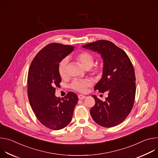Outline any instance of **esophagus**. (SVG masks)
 Masks as SVG:
<instances>
[{"instance_id":"1","label":"esophagus","mask_w":158,"mask_h":158,"mask_svg":"<svg viewBox=\"0 0 158 158\" xmlns=\"http://www.w3.org/2000/svg\"><path fill=\"white\" fill-rule=\"evenodd\" d=\"M78 98H79V99L82 100V99H85V96H84V95L79 94V95H78Z\"/></svg>"}]
</instances>
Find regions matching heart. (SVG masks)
<instances>
[{
    "label": "heart",
    "mask_w": 158,
    "mask_h": 158,
    "mask_svg": "<svg viewBox=\"0 0 158 158\" xmlns=\"http://www.w3.org/2000/svg\"><path fill=\"white\" fill-rule=\"evenodd\" d=\"M76 59L85 69H88L93 66L94 62V56L90 52L86 51H82L76 55ZM68 64V58H64L59 64L58 72L61 77H65L67 75V66ZM95 71L97 69H94ZM93 84V81L89 79H76L73 81L71 86V88L75 91L80 93H84L86 91L87 88L91 86Z\"/></svg>",
    "instance_id": "obj_1"
}]
</instances>
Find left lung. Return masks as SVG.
I'll return each instance as SVG.
<instances>
[{"label":"left lung","mask_w":158,"mask_h":158,"mask_svg":"<svg viewBox=\"0 0 158 158\" xmlns=\"http://www.w3.org/2000/svg\"><path fill=\"white\" fill-rule=\"evenodd\" d=\"M99 54L103 60L102 75L94 90L108 93L105 101L93 95L95 105L90 113L93 120L105 127L116 126L129 115L136 94L133 65L126 53L109 40H100L82 46Z\"/></svg>","instance_id":"1"}]
</instances>
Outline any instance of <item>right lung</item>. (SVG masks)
Returning <instances> with one entry per match:
<instances>
[{"label": "right lung", "mask_w": 158, "mask_h": 158, "mask_svg": "<svg viewBox=\"0 0 158 158\" xmlns=\"http://www.w3.org/2000/svg\"><path fill=\"white\" fill-rule=\"evenodd\" d=\"M74 46L52 43L40 50L31 62L28 73V98L38 120L46 127L59 130L72 120L77 96L69 92L64 98L55 96L61 77L59 62L71 53Z\"/></svg>", "instance_id": "obj_1"}]
</instances>
